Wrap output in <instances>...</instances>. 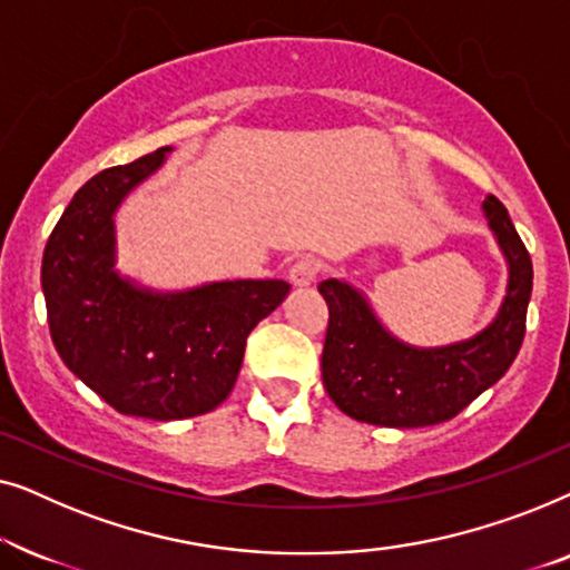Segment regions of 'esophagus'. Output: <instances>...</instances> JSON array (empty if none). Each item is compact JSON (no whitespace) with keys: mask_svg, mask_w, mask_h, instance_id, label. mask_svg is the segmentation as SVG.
Masks as SVG:
<instances>
[{"mask_svg":"<svg viewBox=\"0 0 570 570\" xmlns=\"http://www.w3.org/2000/svg\"><path fill=\"white\" fill-rule=\"evenodd\" d=\"M316 275H318V264L314 259H298L291 269H287V279H291L295 287L311 285L316 279Z\"/></svg>","mask_w":570,"mask_h":570,"instance_id":"obj_1","label":"esophagus"}]
</instances>
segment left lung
Masks as SVG:
<instances>
[{
    "instance_id": "left-lung-1",
    "label": "left lung",
    "mask_w": 570,
    "mask_h": 570,
    "mask_svg": "<svg viewBox=\"0 0 570 570\" xmlns=\"http://www.w3.org/2000/svg\"><path fill=\"white\" fill-rule=\"evenodd\" d=\"M482 215L509 279L493 322L472 337L439 347L410 345L389 332L361 287L337 277L318 283L330 306L322 379L326 394L347 417L384 428L443 423L511 368L524 340L532 259L501 202L485 197Z\"/></svg>"
}]
</instances>
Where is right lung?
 <instances>
[{"label":"right lung","instance_id":"right-lung-1","mask_svg":"<svg viewBox=\"0 0 570 570\" xmlns=\"http://www.w3.org/2000/svg\"><path fill=\"white\" fill-rule=\"evenodd\" d=\"M170 153L160 147L92 176L53 228L41 264L51 340L67 368L121 415L160 423L225 402L246 337L291 293L283 279L158 291L116 267V213Z\"/></svg>","mask_w":570,"mask_h":570}]
</instances>
